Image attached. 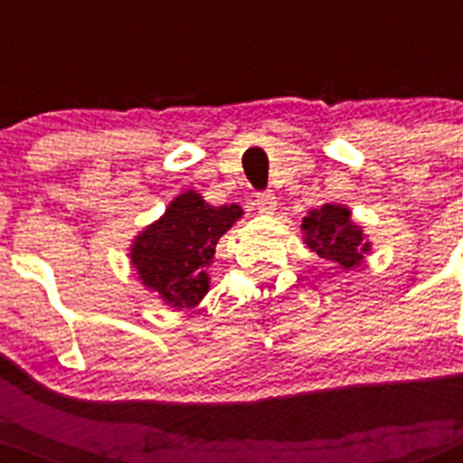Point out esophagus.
Returning a JSON list of instances; mask_svg holds the SVG:
<instances>
[{
  "mask_svg": "<svg viewBox=\"0 0 463 463\" xmlns=\"http://www.w3.org/2000/svg\"><path fill=\"white\" fill-rule=\"evenodd\" d=\"M255 206H257V211L267 213L269 215V213L276 211V196H273L271 192H261V194H257Z\"/></svg>",
  "mask_w": 463,
  "mask_h": 463,
  "instance_id": "34e87169",
  "label": "esophagus"
}]
</instances>
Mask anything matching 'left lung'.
<instances>
[{"instance_id": "left-lung-1", "label": "left lung", "mask_w": 463, "mask_h": 463, "mask_svg": "<svg viewBox=\"0 0 463 463\" xmlns=\"http://www.w3.org/2000/svg\"><path fill=\"white\" fill-rule=\"evenodd\" d=\"M301 229L306 232V243L310 245V250L336 264L331 269L359 267V261L369 250L362 229L350 222V211L343 206L325 203L320 211H310Z\"/></svg>"}]
</instances>
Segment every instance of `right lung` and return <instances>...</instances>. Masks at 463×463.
I'll return each instance as SVG.
<instances>
[{"label": "right lung", "mask_w": 463, "mask_h": 463, "mask_svg": "<svg viewBox=\"0 0 463 463\" xmlns=\"http://www.w3.org/2000/svg\"><path fill=\"white\" fill-rule=\"evenodd\" d=\"M241 206H211L194 192L175 196L166 213L134 241L132 261L143 285L171 308H192L208 292L206 264Z\"/></svg>", "instance_id": "add662e5"}]
</instances>
